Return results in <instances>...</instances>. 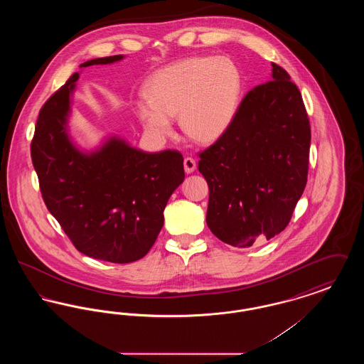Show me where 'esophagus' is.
<instances>
[{"mask_svg": "<svg viewBox=\"0 0 364 364\" xmlns=\"http://www.w3.org/2000/svg\"><path fill=\"white\" fill-rule=\"evenodd\" d=\"M195 169H196V161L191 156L184 158V171H186V173H192Z\"/></svg>", "mask_w": 364, "mask_h": 364, "instance_id": "esophagus-1", "label": "esophagus"}]
</instances>
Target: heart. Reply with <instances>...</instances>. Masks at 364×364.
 <instances>
[{"instance_id":"heart-1","label":"heart","mask_w":364,"mask_h":364,"mask_svg":"<svg viewBox=\"0 0 364 364\" xmlns=\"http://www.w3.org/2000/svg\"><path fill=\"white\" fill-rule=\"evenodd\" d=\"M240 67L225 55L190 57L156 70L144 87L147 102L136 106L144 131L156 139L173 131L178 116L183 132L199 143L221 138L235 122L242 102Z\"/></svg>"}]
</instances>
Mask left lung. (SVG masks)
<instances>
[{
	"instance_id": "obj_1",
	"label": "left lung",
	"mask_w": 364,
	"mask_h": 364,
	"mask_svg": "<svg viewBox=\"0 0 364 364\" xmlns=\"http://www.w3.org/2000/svg\"><path fill=\"white\" fill-rule=\"evenodd\" d=\"M272 67V80L247 92L229 129L199 154L210 191L208 226L240 248L282 232L307 183L306 106L288 72Z\"/></svg>"
}]
</instances>
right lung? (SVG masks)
<instances>
[{"label":"right lung","mask_w":364,"mask_h":364,"mask_svg":"<svg viewBox=\"0 0 364 364\" xmlns=\"http://www.w3.org/2000/svg\"><path fill=\"white\" fill-rule=\"evenodd\" d=\"M122 58H94L80 68ZM77 79L75 72L36 120L31 158L42 198L82 254L112 263L141 259L162 229L171 195L184 180L183 156L176 150L144 153L119 136L94 151H80L68 134Z\"/></svg>","instance_id":"obj_1"}]
</instances>
